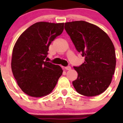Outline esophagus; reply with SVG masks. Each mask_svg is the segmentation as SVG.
I'll return each mask as SVG.
<instances>
[{
  "label": "esophagus",
  "instance_id": "34e87169",
  "mask_svg": "<svg viewBox=\"0 0 123 123\" xmlns=\"http://www.w3.org/2000/svg\"><path fill=\"white\" fill-rule=\"evenodd\" d=\"M71 68V67L69 66V65L68 66H67L65 67V69H67V70H70Z\"/></svg>",
  "mask_w": 123,
  "mask_h": 123
}]
</instances>
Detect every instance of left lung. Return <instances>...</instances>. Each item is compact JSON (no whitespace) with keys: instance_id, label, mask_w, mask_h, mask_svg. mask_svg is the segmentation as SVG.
<instances>
[{"instance_id":"1","label":"left lung","mask_w":123,"mask_h":123,"mask_svg":"<svg viewBox=\"0 0 123 123\" xmlns=\"http://www.w3.org/2000/svg\"><path fill=\"white\" fill-rule=\"evenodd\" d=\"M65 31L85 62L74 67L78 73L73 81L79 93L86 96L99 95L108 87L114 74L115 48L108 36L95 25L84 21L65 23Z\"/></svg>"}]
</instances>
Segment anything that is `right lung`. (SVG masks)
I'll return each instance as SVG.
<instances>
[{
    "instance_id": "add662e5",
    "label": "right lung",
    "mask_w": 123,
    "mask_h": 123,
    "mask_svg": "<svg viewBox=\"0 0 123 123\" xmlns=\"http://www.w3.org/2000/svg\"><path fill=\"white\" fill-rule=\"evenodd\" d=\"M64 30V23H36L24 31L12 52L11 68L22 90L33 97L50 93L62 74L59 65L45 60L50 43Z\"/></svg>"
}]
</instances>
